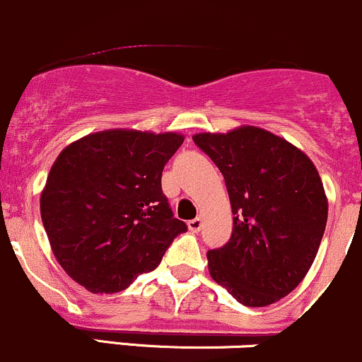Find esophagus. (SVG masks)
I'll return each mask as SVG.
<instances>
[{
    "instance_id": "esophagus-1",
    "label": "esophagus",
    "mask_w": 362,
    "mask_h": 362,
    "mask_svg": "<svg viewBox=\"0 0 362 362\" xmlns=\"http://www.w3.org/2000/svg\"><path fill=\"white\" fill-rule=\"evenodd\" d=\"M187 227H189V230H191V232H199L201 227H203V218H199V216H197V218L189 220Z\"/></svg>"
}]
</instances>
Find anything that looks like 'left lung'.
I'll use <instances>...</instances> for the list:
<instances>
[{
    "label": "left lung",
    "mask_w": 362,
    "mask_h": 362,
    "mask_svg": "<svg viewBox=\"0 0 362 362\" xmlns=\"http://www.w3.org/2000/svg\"><path fill=\"white\" fill-rule=\"evenodd\" d=\"M196 146L222 171L232 235L208 251V271L246 307L279 302L302 283L328 220L317 168L298 147L258 127L196 133Z\"/></svg>",
    "instance_id": "1"
}]
</instances>
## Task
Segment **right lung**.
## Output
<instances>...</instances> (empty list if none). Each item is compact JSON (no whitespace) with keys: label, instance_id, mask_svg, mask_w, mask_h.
Returning a JSON list of instances; mask_svg holds the SVG:
<instances>
[{"label":"right lung","instance_id":"add662e5","mask_svg":"<svg viewBox=\"0 0 362 362\" xmlns=\"http://www.w3.org/2000/svg\"><path fill=\"white\" fill-rule=\"evenodd\" d=\"M182 142V133L112 128L57 156L41 191V220L76 283L91 293L127 290L187 230L161 189L163 168Z\"/></svg>","mask_w":362,"mask_h":362}]
</instances>
